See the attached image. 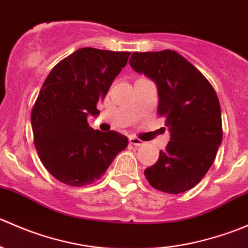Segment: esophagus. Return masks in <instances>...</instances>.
<instances>
[{"label": "esophagus", "instance_id": "obj_1", "mask_svg": "<svg viewBox=\"0 0 248 248\" xmlns=\"http://www.w3.org/2000/svg\"><path fill=\"white\" fill-rule=\"evenodd\" d=\"M129 142H131L132 145H134V146H141V145L144 144V141L140 140L139 138H137V137H129Z\"/></svg>", "mask_w": 248, "mask_h": 248}]
</instances>
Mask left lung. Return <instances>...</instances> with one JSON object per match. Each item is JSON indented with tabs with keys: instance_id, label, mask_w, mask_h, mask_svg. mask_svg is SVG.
Masks as SVG:
<instances>
[{
	"instance_id": "1",
	"label": "left lung",
	"mask_w": 248,
	"mask_h": 248,
	"mask_svg": "<svg viewBox=\"0 0 248 248\" xmlns=\"http://www.w3.org/2000/svg\"><path fill=\"white\" fill-rule=\"evenodd\" d=\"M129 64L156 82L157 111L170 131V141L156 164L145 169V176L161 192L188 191L209 171L222 142L216 91L191 62L172 50L133 52Z\"/></svg>"
}]
</instances>
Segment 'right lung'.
I'll use <instances>...</instances> for the list:
<instances>
[{"instance_id":"right-lung-1","label":"right lung","mask_w":248,"mask_h":248,"mask_svg":"<svg viewBox=\"0 0 248 248\" xmlns=\"http://www.w3.org/2000/svg\"><path fill=\"white\" fill-rule=\"evenodd\" d=\"M129 51L81 47L60 61L46 77L31 112L33 141L46 169L68 186L97 181L127 137L94 131L89 115H98L97 103L126 66Z\"/></svg>"}]
</instances>
